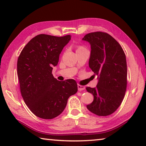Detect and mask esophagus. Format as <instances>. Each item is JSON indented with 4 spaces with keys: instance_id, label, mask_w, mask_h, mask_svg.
I'll use <instances>...</instances> for the list:
<instances>
[{
    "instance_id": "obj_1",
    "label": "esophagus",
    "mask_w": 146,
    "mask_h": 146,
    "mask_svg": "<svg viewBox=\"0 0 146 146\" xmlns=\"http://www.w3.org/2000/svg\"><path fill=\"white\" fill-rule=\"evenodd\" d=\"M85 86H81V85H78V91H83L85 90Z\"/></svg>"
}]
</instances>
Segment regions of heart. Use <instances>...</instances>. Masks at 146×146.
Instances as JSON below:
<instances>
[{"instance_id": "1", "label": "heart", "mask_w": 146, "mask_h": 146, "mask_svg": "<svg viewBox=\"0 0 146 146\" xmlns=\"http://www.w3.org/2000/svg\"><path fill=\"white\" fill-rule=\"evenodd\" d=\"M85 49L84 48H83L82 46H79L78 48V49L77 50H79V49Z\"/></svg>"}]
</instances>
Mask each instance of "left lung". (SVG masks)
Listing matches in <instances>:
<instances>
[{
	"instance_id": "obj_1",
	"label": "left lung",
	"mask_w": 146,
	"mask_h": 146,
	"mask_svg": "<svg viewBox=\"0 0 146 146\" xmlns=\"http://www.w3.org/2000/svg\"><path fill=\"white\" fill-rule=\"evenodd\" d=\"M83 40L91 45L89 66L98 76L96 88H86L94 100L87 105L91 113L108 116L114 113L124 98L127 87V62L122 47L107 33L93 32Z\"/></svg>"
}]
</instances>
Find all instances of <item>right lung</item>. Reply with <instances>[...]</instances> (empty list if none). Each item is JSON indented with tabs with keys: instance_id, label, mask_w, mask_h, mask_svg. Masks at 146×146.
Instances as JSON below:
<instances>
[{
	"instance_id": "add662e5",
	"label": "right lung",
	"mask_w": 146,
	"mask_h": 146,
	"mask_svg": "<svg viewBox=\"0 0 146 146\" xmlns=\"http://www.w3.org/2000/svg\"><path fill=\"white\" fill-rule=\"evenodd\" d=\"M71 35L55 36L40 34L22 50L17 60V75L22 97L35 115L52 119L60 115L70 96L78 91L73 79L56 80L52 74L64 47Z\"/></svg>"
}]
</instances>
